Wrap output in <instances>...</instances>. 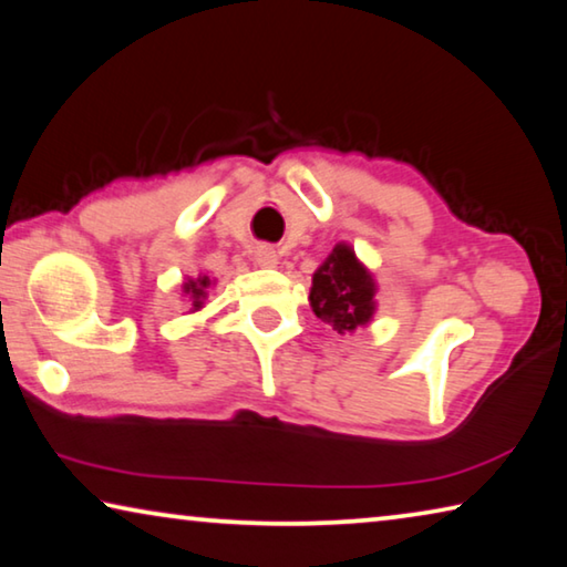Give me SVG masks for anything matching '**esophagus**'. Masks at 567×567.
Returning <instances> with one entry per match:
<instances>
[{"mask_svg": "<svg viewBox=\"0 0 567 567\" xmlns=\"http://www.w3.org/2000/svg\"><path fill=\"white\" fill-rule=\"evenodd\" d=\"M255 265H260V267H275L277 265V252L272 247H267V245H260L255 249Z\"/></svg>", "mask_w": 567, "mask_h": 567, "instance_id": "esophagus-1", "label": "esophagus"}]
</instances>
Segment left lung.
Returning <instances> with one entry per match:
<instances>
[{
    "instance_id": "obj_1",
    "label": "left lung",
    "mask_w": 567,
    "mask_h": 567,
    "mask_svg": "<svg viewBox=\"0 0 567 567\" xmlns=\"http://www.w3.org/2000/svg\"><path fill=\"white\" fill-rule=\"evenodd\" d=\"M375 290L368 267H364L350 245H334L328 260L312 275L310 305L322 322L334 332H352L368 324L375 315Z\"/></svg>"
}]
</instances>
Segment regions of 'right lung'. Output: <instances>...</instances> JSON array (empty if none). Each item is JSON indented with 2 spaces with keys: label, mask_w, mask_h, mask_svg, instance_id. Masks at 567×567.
I'll list each match as a JSON object with an SVG mask.
<instances>
[{
  "label": "right lung",
  "mask_w": 567,
  "mask_h": 567,
  "mask_svg": "<svg viewBox=\"0 0 567 567\" xmlns=\"http://www.w3.org/2000/svg\"><path fill=\"white\" fill-rule=\"evenodd\" d=\"M209 285H213V282H209V277H197V280L185 282V295H189L192 310H199V307H203V300L207 297Z\"/></svg>",
  "instance_id": "add662e5"
}]
</instances>
